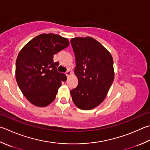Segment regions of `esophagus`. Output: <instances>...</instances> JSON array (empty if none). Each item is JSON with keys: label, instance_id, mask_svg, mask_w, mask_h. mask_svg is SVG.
<instances>
[{"label": "esophagus", "instance_id": "1", "mask_svg": "<svg viewBox=\"0 0 150 150\" xmlns=\"http://www.w3.org/2000/svg\"><path fill=\"white\" fill-rule=\"evenodd\" d=\"M66 76H67V77H69V76L71 75V71L70 70H68L67 71L66 73Z\"/></svg>", "mask_w": 150, "mask_h": 150}]
</instances>
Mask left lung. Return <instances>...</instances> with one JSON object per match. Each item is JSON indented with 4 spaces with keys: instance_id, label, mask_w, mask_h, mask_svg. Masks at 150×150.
Returning a JSON list of instances; mask_svg holds the SVG:
<instances>
[{
    "instance_id": "8db88e82",
    "label": "left lung",
    "mask_w": 150,
    "mask_h": 150,
    "mask_svg": "<svg viewBox=\"0 0 150 150\" xmlns=\"http://www.w3.org/2000/svg\"><path fill=\"white\" fill-rule=\"evenodd\" d=\"M75 56V74L78 84L70 91L74 104L89 110L99 105L107 96L115 73L111 54L91 37L71 39Z\"/></svg>"
}]
</instances>
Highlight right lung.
Returning a JSON list of instances; mask_svg holds the SVG:
<instances>
[{"label":"right lung","mask_w":150,"mask_h":150,"mask_svg":"<svg viewBox=\"0 0 150 150\" xmlns=\"http://www.w3.org/2000/svg\"><path fill=\"white\" fill-rule=\"evenodd\" d=\"M69 45L67 38L43 33L31 39L20 51L16 63V81L33 105L46 107L55 100L67 77L57 71L59 63L54 62V55Z\"/></svg>","instance_id":"obj_1"}]
</instances>
